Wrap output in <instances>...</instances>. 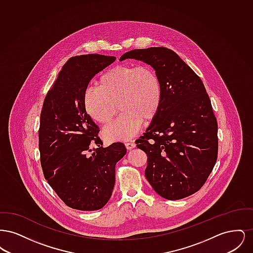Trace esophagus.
<instances>
[{
  "label": "esophagus",
  "instance_id": "esophagus-1",
  "mask_svg": "<svg viewBox=\"0 0 253 253\" xmlns=\"http://www.w3.org/2000/svg\"><path fill=\"white\" fill-rule=\"evenodd\" d=\"M125 146H126V148H127L128 150H131V149L135 147V143H134L133 141H128V142L125 143Z\"/></svg>",
  "mask_w": 253,
  "mask_h": 253
}]
</instances>
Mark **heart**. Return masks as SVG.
Listing matches in <instances>:
<instances>
[{
	"label": "heart",
	"mask_w": 253,
	"mask_h": 253,
	"mask_svg": "<svg viewBox=\"0 0 253 253\" xmlns=\"http://www.w3.org/2000/svg\"><path fill=\"white\" fill-rule=\"evenodd\" d=\"M163 98L161 81L151 65L114 66L102 73L97 86L88 87L84 96L86 114L107 125L118 111L120 117L103 131L107 140H127L140 129L143 120L157 116Z\"/></svg>",
	"instance_id": "1"
}]
</instances>
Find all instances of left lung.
I'll use <instances>...</instances> for the list:
<instances>
[{
	"label": "left lung",
	"instance_id": "left-lung-1",
	"mask_svg": "<svg viewBox=\"0 0 253 253\" xmlns=\"http://www.w3.org/2000/svg\"><path fill=\"white\" fill-rule=\"evenodd\" d=\"M135 59L159 76L163 98L157 116L136 141L147 155L145 176L168 200L198 192L214 167L218 154L217 121L201 79L166 47L134 49L121 60Z\"/></svg>",
	"mask_w": 253,
	"mask_h": 253
}]
</instances>
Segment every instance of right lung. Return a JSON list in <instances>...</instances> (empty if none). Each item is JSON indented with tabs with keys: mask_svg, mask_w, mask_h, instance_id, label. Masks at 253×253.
Masks as SVG:
<instances>
[{
	"mask_svg": "<svg viewBox=\"0 0 253 253\" xmlns=\"http://www.w3.org/2000/svg\"><path fill=\"white\" fill-rule=\"evenodd\" d=\"M115 60L98 54L70 58L43 101L39 129L43 175L64 204L75 210L96 211L106 205L116 164L126 154L121 142L102 147L99 128L84 105L91 80Z\"/></svg>",
	"mask_w": 253,
	"mask_h": 253,
	"instance_id": "obj_1",
	"label": "right lung"
}]
</instances>
